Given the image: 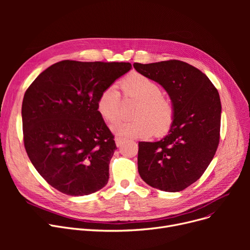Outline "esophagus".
Returning a JSON list of instances; mask_svg holds the SVG:
<instances>
[{
	"mask_svg": "<svg viewBox=\"0 0 250 250\" xmlns=\"http://www.w3.org/2000/svg\"><path fill=\"white\" fill-rule=\"evenodd\" d=\"M125 142V139H123V138H116L115 139V144H116V147H122L123 146V144Z\"/></svg>",
	"mask_w": 250,
	"mask_h": 250,
	"instance_id": "obj_1",
	"label": "esophagus"
}]
</instances>
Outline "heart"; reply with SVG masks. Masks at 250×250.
<instances>
[{
    "label": "heart",
    "mask_w": 250,
    "mask_h": 250,
    "mask_svg": "<svg viewBox=\"0 0 250 250\" xmlns=\"http://www.w3.org/2000/svg\"><path fill=\"white\" fill-rule=\"evenodd\" d=\"M125 97L138 100L130 122L117 121L112 132L124 139H145L154 133L163 134L169 128L174 116L172 103L162 95L161 86L151 78L139 73L125 77L120 84ZM120 93L114 86L105 88L98 97L97 110L103 120L113 122L118 114Z\"/></svg>",
    "instance_id": "1"
}]
</instances>
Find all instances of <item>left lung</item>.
I'll list each match as a JSON object with an SVG mask.
<instances>
[{
	"label": "left lung",
	"instance_id": "8db88e82",
	"mask_svg": "<svg viewBox=\"0 0 250 250\" xmlns=\"http://www.w3.org/2000/svg\"><path fill=\"white\" fill-rule=\"evenodd\" d=\"M134 68L161 85L174 108L163 139L139 142V174L152 188L181 191L203 175L217 151L222 110L218 90L203 72L181 61L135 62Z\"/></svg>",
	"mask_w": 250,
	"mask_h": 250
}]
</instances>
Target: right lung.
<instances>
[{"label":"right lung","instance_id":"add662e5","mask_svg":"<svg viewBox=\"0 0 250 250\" xmlns=\"http://www.w3.org/2000/svg\"><path fill=\"white\" fill-rule=\"evenodd\" d=\"M130 69L129 62L62 61L26 90L21 110L24 146L52 188L80 196L107 185L116 146L97 100Z\"/></svg>","mask_w":250,"mask_h":250}]
</instances>
